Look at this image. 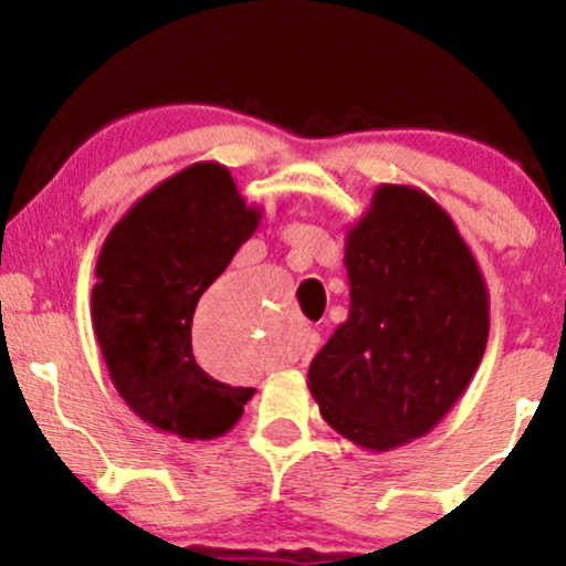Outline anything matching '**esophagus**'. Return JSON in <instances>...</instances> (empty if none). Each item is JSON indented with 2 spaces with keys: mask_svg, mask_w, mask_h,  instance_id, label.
I'll list each match as a JSON object with an SVG mask.
<instances>
[{
  "mask_svg": "<svg viewBox=\"0 0 566 566\" xmlns=\"http://www.w3.org/2000/svg\"><path fill=\"white\" fill-rule=\"evenodd\" d=\"M316 350H319V335H316V332H306L304 343H301V347H298V355L304 360H308Z\"/></svg>",
  "mask_w": 566,
  "mask_h": 566,
  "instance_id": "obj_1",
  "label": "esophagus"
}]
</instances>
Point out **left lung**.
<instances>
[{
  "label": "left lung",
  "instance_id": "1",
  "mask_svg": "<svg viewBox=\"0 0 566 566\" xmlns=\"http://www.w3.org/2000/svg\"><path fill=\"white\" fill-rule=\"evenodd\" d=\"M350 312L308 366L332 430L391 451L436 428L490 337V293L451 216L412 185H378L347 229Z\"/></svg>",
  "mask_w": 566,
  "mask_h": 566
}]
</instances>
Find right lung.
Wrapping results in <instances>:
<instances>
[{
  "label": "right lung",
  "mask_w": 566,
  "mask_h": 566,
  "mask_svg": "<svg viewBox=\"0 0 566 566\" xmlns=\"http://www.w3.org/2000/svg\"><path fill=\"white\" fill-rule=\"evenodd\" d=\"M219 161H196L128 208L99 250L92 329L111 381L151 428L211 440L239 422L254 389L216 381L192 355L203 291L260 227Z\"/></svg>",
  "instance_id": "obj_1"
}]
</instances>
